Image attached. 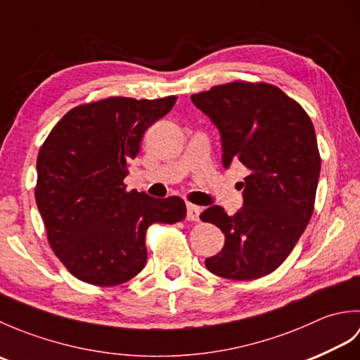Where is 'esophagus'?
Masks as SVG:
<instances>
[{
	"label": "esophagus",
	"instance_id": "obj_1",
	"mask_svg": "<svg viewBox=\"0 0 360 360\" xmlns=\"http://www.w3.org/2000/svg\"><path fill=\"white\" fill-rule=\"evenodd\" d=\"M201 207L195 204H187V219L188 221H200Z\"/></svg>",
	"mask_w": 360,
	"mask_h": 360
}]
</instances>
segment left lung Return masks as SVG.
<instances>
[{
  "label": "left lung",
  "instance_id": "left-lung-1",
  "mask_svg": "<svg viewBox=\"0 0 360 360\" xmlns=\"http://www.w3.org/2000/svg\"><path fill=\"white\" fill-rule=\"evenodd\" d=\"M217 125L223 164L238 160L244 205L229 217L213 205L200 218L223 231L224 248L205 267L229 280H255L285 262L314 212L320 153L311 117L271 83L231 82L192 96Z\"/></svg>",
  "mask_w": 360,
  "mask_h": 360
}]
</instances>
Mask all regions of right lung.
I'll return each mask as SVG.
<instances>
[{
	"mask_svg": "<svg viewBox=\"0 0 360 360\" xmlns=\"http://www.w3.org/2000/svg\"><path fill=\"white\" fill-rule=\"evenodd\" d=\"M174 103L176 96L83 103L68 111L43 142L37 207L53 254L75 278L96 286L131 280L147 262V229L186 218L179 196L158 200L128 192L124 182L143 133Z\"/></svg>",
	"mask_w": 360,
	"mask_h": 360,
	"instance_id": "obj_1",
	"label": "right lung"
}]
</instances>
